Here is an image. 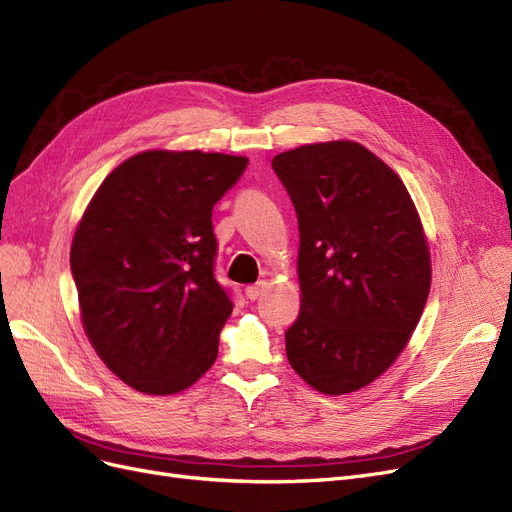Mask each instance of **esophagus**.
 I'll use <instances>...</instances> for the list:
<instances>
[{
	"mask_svg": "<svg viewBox=\"0 0 512 512\" xmlns=\"http://www.w3.org/2000/svg\"><path fill=\"white\" fill-rule=\"evenodd\" d=\"M266 287H268L266 280H259L257 285H249V287H246V298H249L251 302L259 300L261 295H263V291H266Z\"/></svg>",
	"mask_w": 512,
	"mask_h": 512,
	"instance_id": "obj_1",
	"label": "esophagus"
}]
</instances>
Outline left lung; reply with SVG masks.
Segmentation results:
<instances>
[{
  "label": "left lung",
  "mask_w": 512,
  "mask_h": 512,
  "mask_svg": "<svg viewBox=\"0 0 512 512\" xmlns=\"http://www.w3.org/2000/svg\"><path fill=\"white\" fill-rule=\"evenodd\" d=\"M300 225V317L285 332L291 368L321 393L366 387L404 351L432 283L410 195L351 140L272 159Z\"/></svg>",
  "instance_id": "1"
}]
</instances>
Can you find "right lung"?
Masks as SVG:
<instances>
[{"label": "right lung", "mask_w": 512, "mask_h": 512, "mask_svg": "<svg viewBox=\"0 0 512 512\" xmlns=\"http://www.w3.org/2000/svg\"><path fill=\"white\" fill-rule=\"evenodd\" d=\"M246 163L146 151L114 168L82 214L70 251L82 325L129 387L178 393L217 359L234 302L214 276L212 208Z\"/></svg>", "instance_id": "add662e5"}]
</instances>
